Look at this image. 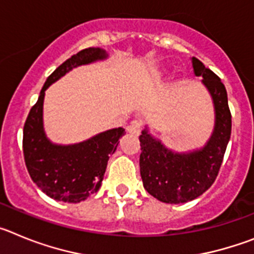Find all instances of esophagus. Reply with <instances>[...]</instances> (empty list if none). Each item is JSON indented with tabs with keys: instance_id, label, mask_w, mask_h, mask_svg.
Here are the masks:
<instances>
[{
	"instance_id": "34e87169",
	"label": "esophagus",
	"mask_w": 254,
	"mask_h": 254,
	"mask_svg": "<svg viewBox=\"0 0 254 254\" xmlns=\"http://www.w3.org/2000/svg\"><path fill=\"white\" fill-rule=\"evenodd\" d=\"M127 132L131 134H134V136H138L140 134V126H138V123L132 122L131 125L127 126Z\"/></svg>"
}]
</instances>
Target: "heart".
Wrapping results in <instances>:
<instances>
[{
  "label": "heart",
  "mask_w": 254,
  "mask_h": 254,
  "mask_svg": "<svg viewBox=\"0 0 254 254\" xmlns=\"http://www.w3.org/2000/svg\"><path fill=\"white\" fill-rule=\"evenodd\" d=\"M156 76H159V73H156Z\"/></svg>",
  "instance_id": "heart-1"
}]
</instances>
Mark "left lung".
I'll return each mask as SVG.
<instances>
[{
    "label": "left lung",
    "mask_w": 254,
    "mask_h": 254,
    "mask_svg": "<svg viewBox=\"0 0 254 254\" xmlns=\"http://www.w3.org/2000/svg\"><path fill=\"white\" fill-rule=\"evenodd\" d=\"M196 76L214 103L215 126L202 147L186 152L173 151L150 133L149 127L140 136V173L143 188L165 203H185L206 192L217 177L232 133V114L224 84L211 69L192 57Z\"/></svg>",
    "instance_id": "left-lung-1"
}]
</instances>
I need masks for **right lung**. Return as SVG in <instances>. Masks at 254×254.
Instances as JSON below:
<instances>
[{"instance_id": "obj_1", "label": "right lung", "mask_w": 254, "mask_h": 254, "mask_svg": "<svg viewBox=\"0 0 254 254\" xmlns=\"http://www.w3.org/2000/svg\"><path fill=\"white\" fill-rule=\"evenodd\" d=\"M108 58L102 48H86L64 61L47 78L39 98L24 126L22 151L31 179L42 192L56 201L78 203L98 192L104 178L109 155L116 151L125 134L122 127L100 132L71 145L52 142L43 125L46 90L72 68Z\"/></svg>"}]
</instances>
